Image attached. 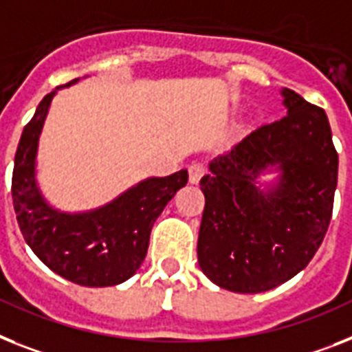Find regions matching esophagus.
<instances>
[{"instance_id": "1", "label": "esophagus", "mask_w": 352, "mask_h": 352, "mask_svg": "<svg viewBox=\"0 0 352 352\" xmlns=\"http://www.w3.org/2000/svg\"><path fill=\"white\" fill-rule=\"evenodd\" d=\"M205 174V165L199 164V162H194V164L188 165V182L190 183H199V179L203 178Z\"/></svg>"}]
</instances>
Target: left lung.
Listing matches in <instances>:
<instances>
[{"mask_svg": "<svg viewBox=\"0 0 352 352\" xmlns=\"http://www.w3.org/2000/svg\"><path fill=\"white\" fill-rule=\"evenodd\" d=\"M287 115L246 135L210 164L197 263L228 292L274 289L306 268L326 237L333 214L338 153L326 111L283 89ZM281 170L264 193L254 179Z\"/></svg>", "mask_w": 352, "mask_h": 352, "instance_id": "obj_1", "label": "left lung"}]
</instances>
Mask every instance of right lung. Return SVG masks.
I'll use <instances>...</instances> for the list:
<instances>
[{
    "label": "right lung",
    "instance_id": "add662e5",
    "mask_svg": "<svg viewBox=\"0 0 352 352\" xmlns=\"http://www.w3.org/2000/svg\"><path fill=\"white\" fill-rule=\"evenodd\" d=\"M75 82L77 78L66 86ZM54 95L55 91L48 93L41 100L17 145L12 173L17 225L32 252L52 272L80 286H115L140 268L156 217L185 187L188 173L182 169L165 178L145 179L98 210H54L36 183L37 140Z\"/></svg>",
    "mask_w": 352,
    "mask_h": 352
}]
</instances>
